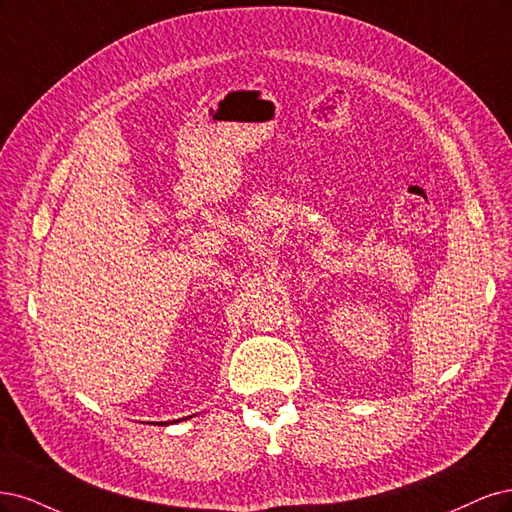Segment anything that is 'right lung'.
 <instances>
[{
	"mask_svg": "<svg viewBox=\"0 0 512 512\" xmlns=\"http://www.w3.org/2000/svg\"><path fill=\"white\" fill-rule=\"evenodd\" d=\"M178 421H180V419H178ZM178 421H174V423H178Z\"/></svg>",
	"mask_w": 512,
	"mask_h": 512,
	"instance_id": "add662e5",
	"label": "right lung"
}]
</instances>
